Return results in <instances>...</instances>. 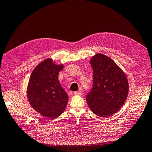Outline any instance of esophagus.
I'll return each mask as SVG.
<instances>
[{
  "label": "esophagus",
  "mask_w": 152,
  "mask_h": 152,
  "mask_svg": "<svg viewBox=\"0 0 152 152\" xmlns=\"http://www.w3.org/2000/svg\"><path fill=\"white\" fill-rule=\"evenodd\" d=\"M82 91H75L74 92V95H82Z\"/></svg>",
  "instance_id": "1"
}]
</instances>
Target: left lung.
<instances>
[{"label": "left lung", "mask_w": 152, "mask_h": 152, "mask_svg": "<svg viewBox=\"0 0 152 152\" xmlns=\"http://www.w3.org/2000/svg\"><path fill=\"white\" fill-rule=\"evenodd\" d=\"M93 84L86 96L89 108L96 115L108 117L115 113L125 103L129 84L125 73L106 55L96 54L90 61Z\"/></svg>", "instance_id": "1"}]
</instances>
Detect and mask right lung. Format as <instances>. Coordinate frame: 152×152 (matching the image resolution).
I'll use <instances>...</instances> for the list:
<instances>
[{
  "instance_id": "add662e5",
  "label": "right lung",
  "mask_w": 152,
  "mask_h": 152,
  "mask_svg": "<svg viewBox=\"0 0 152 152\" xmlns=\"http://www.w3.org/2000/svg\"><path fill=\"white\" fill-rule=\"evenodd\" d=\"M63 65H56L48 58L32 72L27 88V97L35 111L49 118H55L65 110L68 94L58 80Z\"/></svg>"
}]
</instances>
